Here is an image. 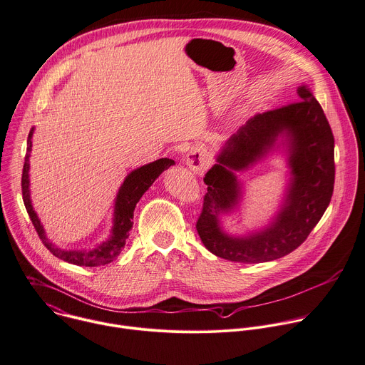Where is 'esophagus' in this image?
<instances>
[{"mask_svg": "<svg viewBox=\"0 0 365 365\" xmlns=\"http://www.w3.org/2000/svg\"><path fill=\"white\" fill-rule=\"evenodd\" d=\"M186 165L190 170H193L196 175H203L209 166V158L207 153L200 148H193L186 155Z\"/></svg>", "mask_w": 365, "mask_h": 365, "instance_id": "obj_1", "label": "esophagus"}]
</instances>
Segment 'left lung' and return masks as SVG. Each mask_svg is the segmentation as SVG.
<instances>
[{
	"mask_svg": "<svg viewBox=\"0 0 365 365\" xmlns=\"http://www.w3.org/2000/svg\"><path fill=\"white\" fill-rule=\"evenodd\" d=\"M298 103L254 115L220 150L216 165L205 175L207 193L196 222L203 245L213 255L244 264L282 258L295 251L327 210L334 192V136L321 104L307 86ZM278 135L287 138L292 180L283 207L262 231L248 237L225 234L218 215L240 200L234 175L250 167L273 148Z\"/></svg>",
	"mask_w": 365,
	"mask_h": 365,
	"instance_id": "obj_1",
	"label": "left lung"
}]
</instances>
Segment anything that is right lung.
Masks as SVG:
<instances>
[{
    "label": "right lung",
    "mask_w": 365,
    "mask_h": 365,
    "mask_svg": "<svg viewBox=\"0 0 365 365\" xmlns=\"http://www.w3.org/2000/svg\"><path fill=\"white\" fill-rule=\"evenodd\" d=\"M34 129H31L29 139H27V155L23 169V178H21V187H23V200L26 205V209L29 212V216L44 244V247L58 259H63L68 264L78 265V267H100L107 265L113 262L120 252L123 251L129 232L133 227V212L136 207V203L140 200L143 193L153 185V182L160 176L162 172L169 169L175 165L172 159H159L156 162H152L149 165H145L132 173L128 175L123 185L120 186L115 203H114V219H113V227L110 237L103 242L100 245H96L94 250L86 251V250H60L54 247L51 242L47 239L46 232L43 229V225L37 216V213L33 209L31 199H30V179H29V170H30V153H31V138H33Z\"/></svg>",
    "instance_id": "right-lung-1"
}]
</instances>
